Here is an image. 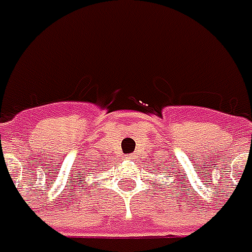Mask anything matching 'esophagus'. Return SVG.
Returning <instances> with one entry per match:
<instances>
[{
  "mask_svg": "<svg viewBox=\"0 0 252 252\" xmlns=\"http://www.w3.org/2000/svg\"><path fill=\"white\" fill-rule=\"evenodd\" d=\"M125 158H126V160H129V161H131V160L134 158V156H133V155H127V156H125Z\"/></svg>",
  "mask_w": 252,
  "mask_h": 252,
  "instance_id": "obj_1",
  "label": "esophagus"
}]
</instances>
